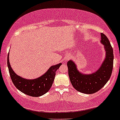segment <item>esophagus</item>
Instances as JSON below:
<instances>
[{
    "label": "esophagus",
    "mask_w": 120,
    "mask_h": 120,
    "mask_svg": "<svg viewBox=\"0 0 120 120\" xmlns=\"http://www.w3.org/2000/svg\"><path fill=\"white\" fill-rule=\"evenodd\" d=\"M69 58H69V56H65V61H68V60H69Z\"/></svg>",
    "instance_id": "esophagus-1"
}]
</instances>
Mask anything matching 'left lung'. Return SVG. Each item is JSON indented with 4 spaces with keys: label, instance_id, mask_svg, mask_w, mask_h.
<instances>
[{
    "label": "left lung",
    "instance_id": "obj_1",
    "mask_svg": "<svg viewBox=\"0 0 120 120\" xmlns=\"http://www.w3.org/2000/svg\"><path fill=\"white\" fill-rule=\"evenodd\" d=\"M101 43L104 45L105 58L98 70L91 74H83L77 69L74 62L69 60L67 63L71 83L77 91L85 94H93L104 87L112 75L113 66V50L109 39L101 34Z\"/></svg>",
    "mask_w": 120,
    "mask_h": 120
}]
</instances>
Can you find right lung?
I'll return each mask as SVG.
<instances>
[{
    "label": "right lung",
    "mask_w": 120,
    "mask_h": 120,
    "mask_svg": "<svg viewBox=\"0 0 120 120\" xmlns=\"http://www.w3.org/2000/svg\"><path fill=\"white\" fill-rule=\"evenodd\" d=\"M9 54L10 52L7 57L9 73L14 85L19 90L31 97H40L49 91L54 80L55 72L62 65L61 63L51 66L45 74L38 78L26 79L18 75L14 71L9 61Z\"/></svg>",
    "instance_id": "right-lung-1"
}]
</instances>
